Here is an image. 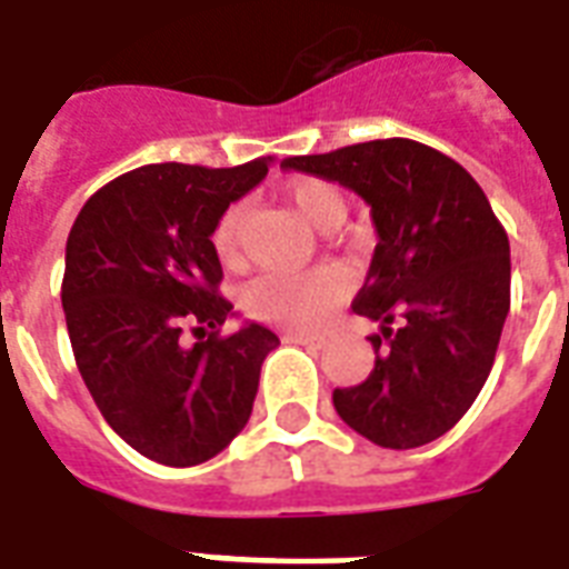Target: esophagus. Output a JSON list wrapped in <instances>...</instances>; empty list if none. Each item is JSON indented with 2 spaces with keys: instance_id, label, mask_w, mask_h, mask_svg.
Returning a JSON list of instances; mask_svg holds the SVG:
<instances>
[{
  "instance_id": "esophagus-1",
  "label": "esophagus",
  "mask_w": 569,
  "mask_h": 569,
  "mask_svg": "<svg viewBox=\"0 0 569 569\" xmlns=\"http://www.w3.org/2000/svg\"><path fill=\"white\" fill-rule=\"evenodd\" d=\"M284 341H290V345H302V348H309V350H323V348H327V341H323V339H311V336H297V332H288V336H284Z\"/></svg>"
}]
</instances>
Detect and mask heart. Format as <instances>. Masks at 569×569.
Instances as JSON below:
<instances>
[{
	"instance_id": "heart-1",
	"label": "heart",
	"mask_w": 569,
	"mask_h": 569,
	"mask_svg": "<svg viewBox=\"0 0 569 569\" xmlns=\"http://www.w3.org/2000/svg\"><path fill=\"white\" fill-rule=\"evenodd\" d=\"M284 200L309 221L311 228H339L348 200L339 186L327 179H297L284 188ZM212 249L224 267L242 263V207H228L212 230ZM345 279L336 269H315V272H267L246 288L242 302L246 311L269 323L293 327V330L318 332L330 327L336 311L345 302Z\"/></svg>"
}]
</instances>
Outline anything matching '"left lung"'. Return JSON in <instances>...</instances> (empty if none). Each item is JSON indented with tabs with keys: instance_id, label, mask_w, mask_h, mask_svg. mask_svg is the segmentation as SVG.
Here are the masks:
<instances>
[{
	"instance_id": "1",
	"label": "left lung",
	"mask_w": 569,
	"mask_h": 569,
	"mask_svg": "<svg viewBox=\"0 0 569 569\" xmlns=\"http://www.w3.org/2000/svg\"><path fill=\"white\" fill-rule=\"evenodd\" d=\"M357 191L378 246L353 311L378 320L375 369L332 392L350 429L378 447L413 450L462 420L489 378L510 311V239L482 188L438 149L369 140L284 158Z\"/></svg>"
}]
</instances>
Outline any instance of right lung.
<instances>
[{
	"mask_svg": "<svg viewBox=\"0 0 569 569\" xmlns=\"http://www.w3.org/2000/svg\"><path fill=\"white\" fill-rule=\"evenodd\" d=\"M269 161L128 170L98 188L68 233L62 309L77 369L107 426L158 465L219 456L246 429L260 366L279 345L260 323L219 336L233 306L212 249L219 216ZM188 326L194 346L181 341Z\"/></svg>",
	"mask_w": 569,
	"mask_h": 569,
	"instance_id": "obj_1",
	"label": "right lung"
}]
</instances>
